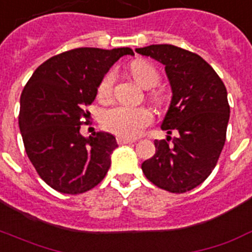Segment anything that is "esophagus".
Returning <instances> with one entry per match:
<instances>
[{"mask_svg":"<svg viewBox=\"0 0 252 252\" xmlns=\"http://www.w3.org/2000/svg\"><path fill=\"white\" fill-rule=\"evenodd\" d=\"M133 142H134V141L129 140V138H122V137H119V138H118V144H120V145L133 144Z\"/></svg>","mask_w":252,"mask_h":252,"instance_id":"obj_1","label":"esophagus"}]
</instances>
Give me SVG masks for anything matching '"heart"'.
<instances>
[{
    "mask_svg": "<svg viewBox=\"0 0 252 252\" xmlns=\"http://www.w3.org/2000/svg\"><path fill=\"white\" fill-rule=\"evenodd\" d=\"M134 80L142 88H154L160 80V73L153 63L147 61H134L129 67ZM115 81V73L110 71L103 76L98 85L97 97L101 101H106L111 97L112 88ZM151 97L155 101L160 99L159 92H153ZM153 122L151 112L145 107H129V106H115L108 108L102 114L101 123L103 128L122 138H136L144 132Z\"/></svg>",
    "mask_w": 252,
    "mask_h": 252,
    "instance_id": "obj_1",
    "label": "heart"
}]
</instances>
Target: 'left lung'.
Instances as JSON below:
<instances>
[{"label": "left lung", "mask_w": 252, "mask_h": 252, "mask_svg": "<svg viewBox=\"0 0 252 252\" xmlns=\"http://www.w3.org/2000/svg\"><path fill=\"white\" fill-rule=\"evenodd\" d=\"M136 52L164 64L172 89L171 105L161 123V129L169 136L154 141V157L145 160L141 168L160 189L185 193L211 175L221 154L230 114L226 88L195 53L167 44ZM172 131L176 133L173 139Z\"/></svg>", "instance_id": "8db88e82"}]
</instances>
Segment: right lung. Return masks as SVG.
Returning <instances> with one entry per match:
<instances>
[{"mask_svg": "<svg viewBox=\"0 0 252 252\" xmlns=\"http://www.w3.org/2000/svg\"><path fill=\"white\" fill-rule=\"evenodd\" d=\"M129 48H79L49 58L36 68L20 97L19 128L38 176L63 194H81L101 183L111 165L115 137L80 133L83 119L108 69Z\"/></svg>", "mask_w": 252, "mask_h": 252, "instance_id": "obj_1", "label": "right lung"}]
</instances>
